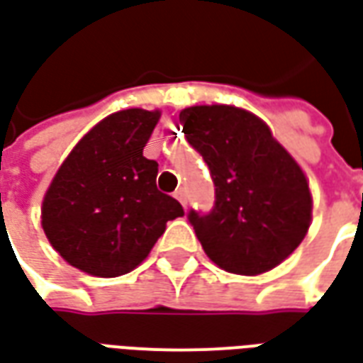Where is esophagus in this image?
<instances>
[{
	"instance_id": "34e87169",
	"label": "esophagus",
	"mask_w": 363,
	"mask_h": 363,
	"mask_svg": "<svg viewBox=\"0 0 363 363\" xmlns=\"http://www.w3.org/2000/svg\"><path fill=\"white\" fill-rule=\"evenodd\" d=\"M174 198H177V200H179V202H181L182 206H184V208H186V194H184V190H177V192H174Z\"/></svg>"
}]
</instances>
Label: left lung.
<instances>
[{"label":"left lung","mask_w":363,"mask_h":363,"mask_svg":"<svg viewBox=\"0 0 363 363\" xmlns=\"http://www.w3.org/2000/svg\"><path fill=\"white\" fill-rule=\"evenodd\" d=\"M216 184L208 216L189 213L216 267L241 276L272 270L309 231L313 196L303 169L257 114L233 104H194L179 114Z\"/></svg>","instance_id":"obj_1"}]
</instances>
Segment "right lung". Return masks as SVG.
I'll return each instance as SVG.
<instances>
[{
    "label": "right lung",
    "mask_w": 363,
    "mask_h": 363,
    "mask_svg": "<svg viewBox=\"0 0 363 363\" xmlns=\"http://www.w3.org/2000/svg\"><path fill=\"white\" fill-rule=\"evenodd\" d=\"M161 111L126 108L83 135L54 174L40 206L44 235L67 264L96 278L140 267L184 210L159 192L157 163L143 147Z\"/></svg>",
    "instance_id": "1"
}]
</instances>
